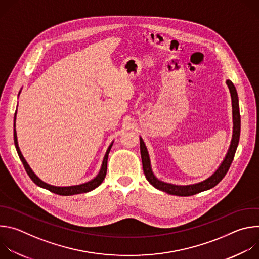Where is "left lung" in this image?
Listing matches in <instances>:
<instances>
[{"instance_id":"obj_1","label":"left lung","mask_w":259,"mask_h":259,"mask_svg":"<svg viewBox=\"0 0 259 259\" xmlns=\"http://www.w3.org/2000/svg\"><path fill=\"white\" fill-rule=\"evenodd\" d=\"M227 85L229 87L231 97H232V107H233V136L231 140V144L229 147V151L221 162V164L218 166V168L206 179L192 183V184H186V186H180V184H173L169 182H165L160 180L155 173L153 172L152 165H151V159L149 152H147L146 145L141 137L140 138V154H141V160H142V168L144 175L152 186L156 188L157 190H160L164 193H167L169 195L179 196V197H189L196 195L201 192L208 191L212 188H214L216 184H218L221 179L225 177L227 172L229 171L231 164L234 160L235 153L237 151L239 139H240V132H241V117H240V109H239V98L238 93L236 90L235 85L232 83L231 80H227Z\"/></svg>"}]
</instances>
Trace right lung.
Masks as SVG:
<instances>
[{
  "mask_svg": "<svg viewBox=\"0 0 259 259\" xmlns=\"http://www.w3.org/2000/svg\"><path fill=\"white\" fill-rule=\"evenodd\" d=\"M21 90L19 91L18 93V96L20 94ZM17 113V112H16ZM16 113H15V116H14V144H15V147H16V151H17V154L25 168V171L26 173L28 174V176L30 177V179L36 184V186L40 187V188H43L45 190H48L54 194H57V195H60V196H72V195H78V194H83V193H88V192H91L93 191L94 189H96L97 187H99L101 182L103 181L105 175H106V169H107V158H108V154L110 152V149H112L113 146V143H114V140L110 142V144L108 145L107 150H106V153L103 157V160H102V164H101V167H100V170L98 172V174L92 178L91 180L87 181V182H84V183H81V184H76V186H69V187H56V186H52V184H49L45 181H43L42 179H40L38 176H36V174L32 171V169L29 167V165L27 164V162L25 161L24 157L22 156L21 152H20V149L18 146V141H17V133H16V129H15V122H16Z\"/></svg>",
  "mask_w": 259,
  "mask_h": 259,
  "instance_id": "obj_1",
  "label": "right lung"
}]
</instances>
